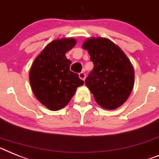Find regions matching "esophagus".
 <instances>
[{"mask_svg": "<svg viewBox=\"0 0 159 159\" xmlns=\"http://www.w3.org/2000/svg\"><path fill=\"white\" fill-rule=\"evenodd\" d=\"M85 77H86V76H85V73H84V72H81V73H80V74H79V78H80V79H81V80H83V81H85Z\"/></svg>", "mask_w": 159, "mask_h": 159, "instance_id": "34e87169", "label": "esophagus"}]
</instances>
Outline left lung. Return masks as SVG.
<instances>
[{
  "mask_svg": "<svg viewBox=\"0 0 159 159\" xmlns=\"http://www.w3.org/2000/svg\"><path fill=\"white\" fill-rule=\"evenodd\" d=\"M93 69L85 85L96 102L106 110H115L128 99L134 85V70L123 51L106 38H89L82 44Z\"/></svg>",
  "mask_w": 159,
  "mask_h": 159,
  "instance_id": "obj_1",
  "label": "left lung"
}]
</instances>
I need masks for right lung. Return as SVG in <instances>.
Here are the masks:
<instances>
[{
    "instance_id": "right-lung-1",
    "label": "right lung",
    "mask_w": 159,
    "mask_h": 159,
    "mask_svg": "<svg viewBox=\"0 0 159 159\" xmlns=\"http://www.w3.org/2000/svg\"><path fill=\"white\" fill-rule=\"evenodd\" d=\"M73 38L53 40L34 60L30 82L36 98L50 110H59L70 102L77 88L84 84L78 74L70 70L71 61L66 53L75 46Z\"/></svg>"
}]
</instances>
